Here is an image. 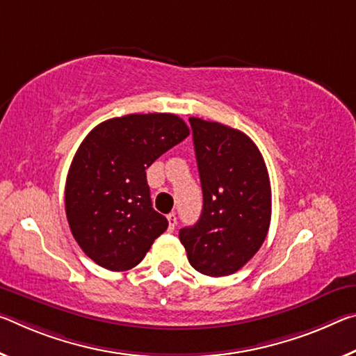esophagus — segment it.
I'll return each mask as SVG.
<instances>
[{
	"mask_svg": "<svg viewBox=\"0 0 356 356\" xmlns=\"http://www.w3.org/2000/svg\"><path fill=\"white\" fill-rule=\"evenodd\" d=\"M168 223H169V231H174V228H176V225H177V217H176V213H169L168 216Z\"/></svg>",
	"mask_w": 356,
	"mask_h": 356,
	"instance_id": "34e87169",
	"label": "esophagus"
}]
</instances>
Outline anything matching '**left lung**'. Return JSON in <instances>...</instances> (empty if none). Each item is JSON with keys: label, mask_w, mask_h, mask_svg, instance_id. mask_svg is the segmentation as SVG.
<instances>
[{"label": "left lung", "mask_w": 356, "mask_h": 356, "mask_svg": "<svg viewBox=\"0 0 356 356\" xmlns=\"http://www.w3.org/2000/svg\"><path fill=\"white\" fill-rule=\"evenodd\" d=\"M202 212L179 231L191 266L211 277L234 274L259 250L270 223V182L253 140L239 129L190 117Z\"/></svg>", "instance_id": "left-lung-1"}]
</instances>
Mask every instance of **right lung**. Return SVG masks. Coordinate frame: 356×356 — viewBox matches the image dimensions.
I'll use <instances>...</instances> for the list:
<instances>
[{"label":"right lung","instance_id":"obj_1","mask_svg":"<svg viewBox=\"0 0 356 356\" xmlns=\"http://www.w3.org/2000/svg\"><path fill=\"white\" fill-rule=\"evenodd\" d=\"M188 134L174 114H129L99 123L82 140L66 179V217L99 266L134 268L165 233L168 220L152 207L145 169Z\"/></svg>","mask_w":356,"mask_h":356}]
</instances>
